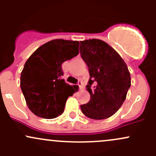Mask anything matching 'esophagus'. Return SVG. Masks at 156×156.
<instances>
[{
  "mask_svg": "<svg viewBox=\"0 0 156 156\" xmlns=\"http://www.w3.org/2000/svg\"><path fill=\"white\" fill-rule=\"evenodd\" d=\"M78 87H79L80 90H81V88H83V83H82V81H78Z\"/></svg>",
  "mask_w": 156,
  "mask_h": 156,
  "instance_id": "1",
  "label": "esophagus"
}]
</instances>
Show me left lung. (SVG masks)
<instances>
[{"label":"left lung","mask_w":156,"mask_h":156,"mask_svg":"<svg viewBox=\"0 0 156 156\" xmlns=\"http://www.w3.org/2000/svg\"><path fill=\"white\" fill-rule=\"evenodd\" d=\"M81 56L87 66L90 95L81 106L84 115L95 120L111 117L120 108L130 87V75L125 61L107 43L99 39L80 41Z\"/></svg>","instance_id":"8db88e82"}]
</instances>
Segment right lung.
Here are the masks:
<instances>
[{
	"mask_svg": "<svg viewBox=\"0 0 156 156\" xmlns=\"http://www.w3.org/2000/svg\"><path fill=\"white\" fill-rule=\"evenodd\" d=\"M76 41L55 39L38 48L25 63L20 87L29 109L35 115L51 119L64 112L72 86L62 79V64L78 54Z\"/></svg>",
	"mask_w": 156,
	"mask_h": 156,
	"instance_id": "1",
	"label": "right lung"
}]
</instances>
